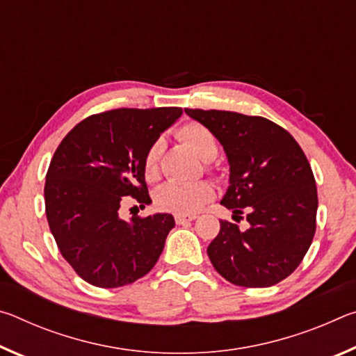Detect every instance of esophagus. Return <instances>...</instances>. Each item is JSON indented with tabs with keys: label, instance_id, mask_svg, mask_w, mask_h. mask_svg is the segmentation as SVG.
<instances>
[{
	"label": "esophagus",
	"instance_id": "esophagus-1",
	"mask_svg": "<svg viewBox=\"0 0 356 356\" xmlns=\"http://www.w3.org/2000/svg\"><path fill=\"white\" fill-rule=\"evenodd\" d=\"M196 216L195 215H191V216H184V215H176L174 216V220H176V222L177 225L180 226V225H186V222H190V221H193L195 220Z\"/></svg>",
	"mask_w": 356,
	"mask_h": 356
}]
</instances>
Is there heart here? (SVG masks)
Listing matches in <instances>:
<instances>
[{
  "label": "heart",
  "mask_w": 356,
  "mask_h": 356,
  "mask_svg": "<svg viewBox=\"0 0 356 356\" xmlns=\"http://www.w3.org/2000/svg\"><path fill=\"white\" fill-rule=\"evenodd\" d=\"M179 136L201 156L202 160H210L216 155V140L215 135L206 125L197 122L185 124L179 131ZM161 144L155 141L147 149L143 160L144 177L147 180H155L159 176V159H160ZM155 206L165 212H171L176 215L190 216L212 201L213 186L209 182H196V184H180V182H168L161 185L155 191Z\"/></svg>",
  "instance_id": "heart-1"
}]
</instances>
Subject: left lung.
I'll return each mask as SVG.
<instances>
[{"label":"left lung","instance_id":"8db88e82","mask_svg":"<svg viewBox=\"0 0 356 356\" xmlns=\"http://www.w3.org/2000/svg\"><path fill=\"white\" fill-rule=\"evenodd\" d=\"M185 113L212 131L229 161L221 204L250 227L220 221L210 262L236 286L270 287L286 280L316 234L317 188L308 159L287 130L261 116L218 110ZM242 218V216H240Z\"/></svg>","mask_w":356,"mask_h":356}]
</instances>
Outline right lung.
Segmentation results:
<instances>
[{
  "instance_id": "right-lung-1",
  "label": "right lung",
  "mask_w": 356,
  "mask_h": 356,
  "mask_svg": "<svg viewBox=\"0 0 356 356\" xmlns=\"http://www.w3.org/2000/svg\"><path fill=\"white\" fill-rule=\"evenodd\" d=\"M182 108H118L76 124L59 144L45 180L48 226L76 275L97 287H120L147 275L174 227L170 213L119 216L130 196L150 201L143 160Z\"/></svg>"
}]
</instances>
